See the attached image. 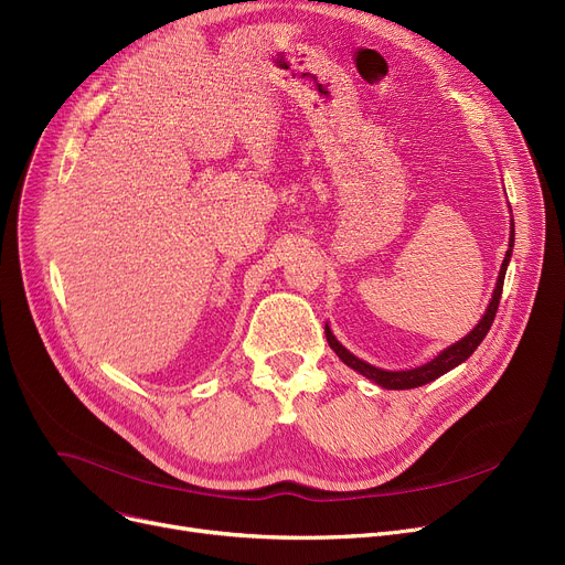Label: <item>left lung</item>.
I'll return each instance as SVG.
<instances>
[{"instance_id":"1","label":"left lung","mask_w":565,"mask_h":565,"mask_svg":"<svg viewBox=\"0 0 565 565\" xmlns=\"http://www.w3.org/2000/svg\"><path fill=\"white\" fill-rule=\"evenodd\" d=\"M509 247H513V231H511V245H509ZM509 260H511V249L507 252V258H503V263H501L497 288H494V295H492V300H490V307H488L486 316L481 318V322L477 324V328H473L462 341H458V343H454L451 348L439 352L435 360H430L428 364H424V366H419V369H409V371H382V369H375V366L362 362L360 358H354L352 352H348V350L334 339V334L330 332V328H324V337H328L330 348L339 354L343 364H348L350 369H354L358 373L366 375L369 380H373L375 384H380V387H384V390H414V387H422V384L433 382V380H437L439 375H444L447 371L456 369L458 364H462V362L469 358V354L481 345V341L486 339V334H488L490 328H492V320H494L497 309H499L503 277H507V265H509Z\"/></svg>"}]
</instances>
